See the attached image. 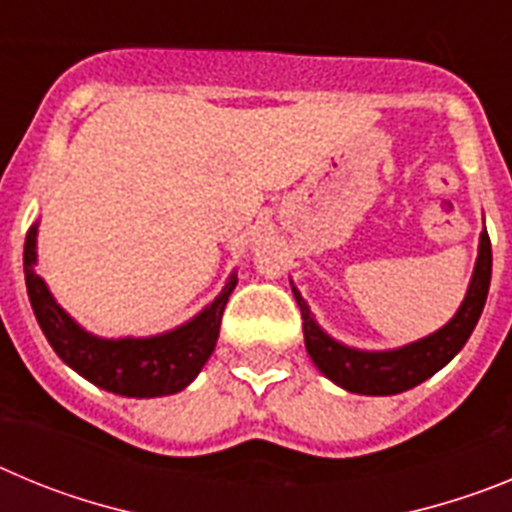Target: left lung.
Masks as SVG:
<instances>
[{
	"label": "left lung",
	"mask_w": 512,
	"mask_h": 512,
	"mask_svg": "<svg viewBox=\"0 0 512 512\" xmlns=\"http://www.w3.org/2000/svg\"><path fill=\"white\" fill-rule=\"evenodd\" d=\"M492 277V246L487 228L479 233L477 261H474L472 279H469L467 295L461 300L454 318L443 328L433 330L428 336L400 348H384V351H366V348L346 346L328 336L312 315L310 305L302 300L300 289L292 284V295L302 312V328H305V348L312 364L318 366L323 377L338 384L341 390L354 395H400L413 390L420 382L443 369L464 343L472 336L479 315L485 310L487 292H490Z\"/></svg>",
	"instance_id": "left-lung-1"
}]
</instances>
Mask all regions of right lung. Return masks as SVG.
I'll list each match as a JSON object with an SVG mask.
<instances>
[{
    "instance_id": "add662e5",
    "label": "right lung",
    "mask_w": 512,
    "mask_h": 512,
    "mask_svg": "<svg viewBox=\"0 0 512 512\" xmlns=\"http://www.w3.org/2000/svg\"><path fill=\"white\" fill-rule=\"evenodd\" d=\"M27 297L33 305L40 330L58 354L76 374L97 384L99 390L122 397H164L182 392L197 379L202 366L215 351L220 336V320L233 295L238 274L225 279L220 295L202 307L194 318L156 336L102 338L81 328L69 312L56 302L45 279L38 274V223L27 230L25 253Z\"/></svg>"
}]
</instances>
